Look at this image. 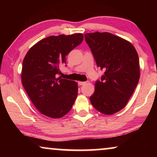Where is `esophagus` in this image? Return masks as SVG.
<instances>
[{
  "instance_id": "34e87169",
  "label": "esophagus",
  "mask_w": 157,
  "mask_h": 157,
  "mask_svg": "<svg viewBox=\"0 0 157 157\" xmlns=\"http://www.w3.org/2000/svg\"><path fill=\"white\" fill-rule=\"evenodd\" d=\"M85 84H86V82H78V84L79 86H82V85H84Z\"/></svg>"
}]
</instances>
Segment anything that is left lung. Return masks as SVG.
Wrapping results in <instances>:
<instances>
[{
    "mask_svg": "<svg viewBox=\"0 0 157 157\" xmlns=\"http://www.w3.org/2000/svg\"><path fill=\"white\" fill-rule=\"evenodd\" d=\"M98 67L105 71L95 84L90 100L95 109L110 115L125 107L140 78L139 59L134 46L109 33H86Z\"/></svg>",
    "mask_w": 157,
    "mask_h": 157,
    "instance_id": "left-lung-1",
    "label": "left lung"
}]
</instances>
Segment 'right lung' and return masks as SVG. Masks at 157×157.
Here are the masks:
<instances>
[{
    "instance_id": "1",
    "label": "right lung",
    "mask_w": 157,
    "mask_h": 157,
    "mask_svg": "<svg viewBox=\"0 0 157 157\" xmlns=\"http://www.w3.org/2000/svg\"><path fill=\"white\" fill-rule=\"evenodd\" d=\"M83 34H60L41 39L28 50L23 62L21 79L35 107L57 118L71 109L78 96V83L57 78L66 56L83 41Z\"/></svg>"
}]
</instances>
